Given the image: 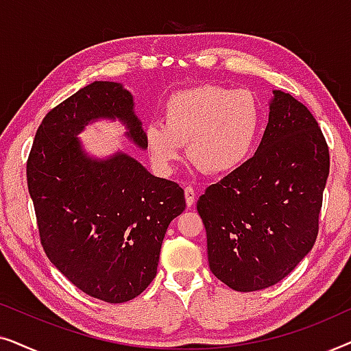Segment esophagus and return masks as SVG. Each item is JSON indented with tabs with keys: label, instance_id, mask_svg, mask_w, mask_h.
<instances>
[{
	"label": "esophagus",
	"instance_id": "34e87169",
	"mask_svg": "<svg viewBox=\"0 0 351 351\" xmlns=\"http://www.w3.org/2000/svg\"><path fill=\"white\" fill-rule=\"evenodd\" d=\"M184 191H185V203H186V206H189V208H191V206H193V203H195V195H196L193 186L186 185Z\"/></svg>",
	"mask_w": 351,
	"mask_h": 351
}]
</instances>
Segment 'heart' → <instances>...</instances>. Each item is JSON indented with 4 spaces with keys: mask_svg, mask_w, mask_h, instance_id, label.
<instances>
[{
    "mask_svg": "<svg viewBox=\"0 0 351 351\" xmlns=\"http://www.w3.org/2000/svg\"><path fill=\"white\" fill-rule=\"evenodd\" d=\"M261 119L251 90L223 86L179 90L166 100L162 123L147 126L145 145L160 171H171L189 142L191 162L209 174H228L251 156Z\"/></svg>",
    "mask_w": 351,
    "mask_h": 351,
    "instance_id": "heart-1",
    "label": "heart"
}]
</instances>
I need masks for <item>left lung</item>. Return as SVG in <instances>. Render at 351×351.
I'll list each match as a JSON object with an SVG mask.
<instances>
[{
	"instance_id": "8db88e82",
	"label": "left lung",
	"mask_w": 351,
	"mask_h": 351,
	"mask_svg": "<svg viewBox=\"0 0 351 351\" xmlns=\"http://www.w3.org/2000/svg\"><path fill=\"white\" fill-rule=\"evenodd\" d=\"M252 158L199 196L209 268L239 292L265 289L294 270L318 237L329 148L310 110L273 90Z\"/></svg>"
}]
</instances>
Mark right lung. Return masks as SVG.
<instances>
[{
	"label": "right lung",
	"instance_id": "add662e5",
	"mask_svg": "<svg viewBox=\"0 0 351 351\" xmlns=\"http://www.w3.org/2000/svg\"><path fill=\"white\" fill-rule=\"evenodd\" d=\"M121 84L94 81L47 112L27 160V184L41 246L66 280L94 299L121 304L156 276L171 220L184 213L179 184L152 176L126 153L104 161L76 134L97 118H118L141 148L145 132Z\"/></svg>",
	"mask_w": 351,
	"mask_h": 351
}]
</instances>
